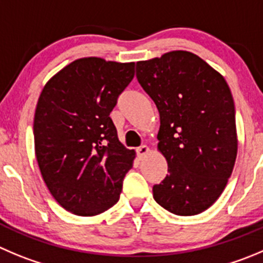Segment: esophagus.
Segmentation results:
<instances>
[{
  "label": "esophagus",
  "instance_id": "34e87169",
  "mask_svg": "<svg viewBox=\"0 0 263 263\" xmlns=\"http://www.w3.org/2000/svg\"><path fill=\"white\" fill-rule=\"evenodd\" d=\"M148 152H149V148L146 146V144H142V146H139L138 148H137V155H138L139 157H144Z\"/></svg>",
  "mask_w": 263,
  "mask_h": 263
}]
</instances>
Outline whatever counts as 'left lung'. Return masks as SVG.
<instances>
[{
	"instance_id": "1",
	"label": "left lung",
	"mask_w": 263,
	"mask_h": 263,
	"mask_svg": "<svg viewBox=\"0 0 263 263\" xmlns=\"http://www.w3.org/2000/svg\"><path fill=\"white\" fill-rule=\"evenodd\" d=\"M137 79L160 114L159 149L167 161L154 199L177 216H195L216 201L237 154L235 104L226 80L189 51L137 63Z\"/></svg>"
}]
</instances>
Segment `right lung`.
<instances>
[{
  "label": "right lung",
  "instance_id": "obj_1",
  "mask_svg": "<svg viewBox=\"0 0 263 263\" xmlns=\"http://www.w3.org/2000/svg\"><path fill=\"white\" fill-rule=\"evenodd\" d=\"M134 77V63L82 58L42 90L33 122L42 178L57 201L77 216H97L120 199L136 152L117 138L109 114Z\"/></svg>",
  "mask_w": 263,
  "mask_h": 263
}]
</instances>
